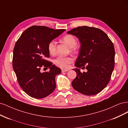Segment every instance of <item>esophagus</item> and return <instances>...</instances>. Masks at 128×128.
Wrapping results in <instances>:
<instances>
[{"mask_svg":"<svg viewBox=\"0 0 128 128\" xmlns=\"http://www.w3.org/2000/svg\"><path fill=\"white\" fill-rule=\"evenodd\" d=\"M69 70V69H67V70H64V69H62L61 72H68Z\"/></svg>","mask_w":128,"mask_h":128,"instance_id":"esophagus-1","label":"esophagus"}]
</instances>
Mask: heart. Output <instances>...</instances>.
<instances>
[{
  "label": "heart",
  "instance_id": "heart-1",
  "mask_svg": "<svg viewBox=\"0 0 128 128\" xmlns=\"http://www.w3.org/2000/svg\"><path fill=\"white\" fill-rule=\"evenodd\" d=\"M62 40L70 48V51L74 52L75 51V46L77 44L76 38L71 34H67L62 38ZM48 52L51 55H54L56 53V42L52 40L48 44ZM72 59L70 57H64L59 56L54 60V63L57 67L63 69H67L69 68V65L72 63Z\"/></svg>",
  "mask_w": 128,
  "mask_h": 128
}]
</instances>
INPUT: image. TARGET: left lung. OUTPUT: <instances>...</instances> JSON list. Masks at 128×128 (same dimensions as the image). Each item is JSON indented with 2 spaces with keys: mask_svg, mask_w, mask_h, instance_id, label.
Returning a JSON list of instances; mask_svg holds the SVG:
<instances>
[{
  "mask_svg": "<svg viewBox=\"0 0 128 128\" xmlns=\"http://www.w3.org/2000/svg\"><path fill=\"white\" fill-rule=\"evenodd\" d=\"M67 33L77 37L80 42L75 64L77 68L73 69L77 76L72 80V86L84 95L98 94L109 83L114 70L113 42L102 30L94 27L78 26ZM80 68H86L88 71L81 73Z\"/></svg>",
  "mask_w": 128,
  "mask_h": 128,
  "instance_id": "left-lung-1",
  "label": "left lung"
}]
</instances>
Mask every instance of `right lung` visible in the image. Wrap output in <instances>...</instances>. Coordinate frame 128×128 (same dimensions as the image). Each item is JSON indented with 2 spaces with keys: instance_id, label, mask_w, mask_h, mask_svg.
Instances as JSON below:
<instances>
[{
  "instance_id": "obj_1",
  "label": "right lung",
  "mask_w": 128,
  "mask_h": 128,
  "mask_svg": "<svg viewBox=\"0 0 128 128\" xmlns=\"http://www.w3.org/2000/svg\"><path fill=\"white\" fill-rule=\"evenodd\" d=\"M65 30L34 26L22 34L15 45L13 69L22 90L32 98H45L55 90V78L61 69L46 60L50 57L48 44ZM41 67L49 68L50 71L42 73Z\"/></svg>"
}]
</instances>
